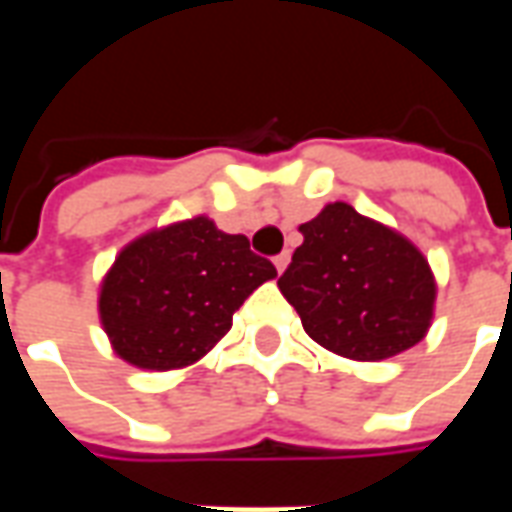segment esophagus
I'll return each mask as SVG.
<instances>
[{
    "label": "esophagus",
    "instance_id": "esophagus-1",
    "mask_svg": "<svg viewBox=\"0 0 512 512\" xmlns=\"http://www.w3.org/2000/svg\"><path fill=\"white\" fill-rule=\"evenodd\" d=\"M288 263H290V252H282V255L274 257V266H277L279 274H282V271L288 268Z\"/></svg>",
    "mask_w": 512,
    "mask_h": 512
}]
</instances>
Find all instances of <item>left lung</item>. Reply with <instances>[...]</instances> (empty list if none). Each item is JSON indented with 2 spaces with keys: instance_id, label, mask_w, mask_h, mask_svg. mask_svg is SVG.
Wrapping results in <instances>:
<instances>
[{
  "instance_id": "1",
  "label": "left lung",
  "mask_w": 512,
  "mask_h": 512,
  "mask_svg": "<svg viewBox=\"0 0 512 512\" xmlns=\"http://www.w3.org/2000/svg\"><path fill=\"white\" fill-rule=\"evenodd\" d=\"M299 233L304 244L277 285L315 343L345 359L381 362L428 334L436 279L406 235L348 202H329Z\"/></svg>"
}]
</instances>
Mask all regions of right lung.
<instances>
[{
    "label": "right lung",
    "mask_w": 512,
    "mask_h": 512,
    "mask_svg": "<svg viewBox=\"0 0 512 512\" xmlns=\"http://www.w3.org/2000/svg\"><path fill=\"white\" fill-rule=\"evenodd\" d=\"M277 277L246 235L222 233L208 216L147 230L120 249L98 293V315L123 362L180 370L211 351L233 312Z\"/></svg>",
    "instance_id": "1"
}]
</instances>
